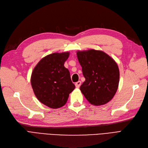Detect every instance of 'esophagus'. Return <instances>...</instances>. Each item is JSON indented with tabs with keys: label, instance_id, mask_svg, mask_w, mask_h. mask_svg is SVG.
<instances>
[{
	"label": "esophagus",
	"instance_id": "obj_1",
	"mask_svg": "<svg viewBox=\"0 0 148 148\" xmlns=\"http://www.w3.org/2000/svg\"><path fill=\"white\" fill-rule=\"evenodd\" d=\"M81 84H82V82L80 81H78L75 83V86L77 87V88H79L80 86H81Z\"/></svg>",
	"mask_w": 148,
	"mask_h": 148
}]
</instances>
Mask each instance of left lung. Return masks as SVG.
I'll use <instances>...</instances> for the list:
<instances>
[{
    "instance_id": "obj_1",
    "label": "left lung",
    "mask_w": 148,
    "mask_h": 148,
    "mask_svg": "<svg viewBox=\"0 0 148 148\" xmlns=\"http://www.w3.org/2000/svg\"><path fill=\"white\" fill-rule=\"evenodd\" d=\"M77 57L85 81L80 86L91 104L101 106L110 101L117 92L119 70L114 60L101 51H78Z\"/></svg>"
}]
</instances>
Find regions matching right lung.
<instances>
[{"label":"right lung","instance_id":"add662e5","mask_svg":"<svg viewBox=\"0 0 148 148\" xmlns=\"http://www.w3.org/2000/svg\"><path fill=\"white\" fill-rule=\"evenodd\" d=\"M69 52L53 53L40 60L31 74L34 95L43 104L52 109L64 106L75 88L69 70L64 66Z\"/></svg>","mask_w":148,"mask_h":148}]
</instances>
